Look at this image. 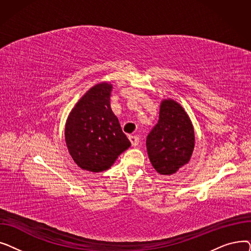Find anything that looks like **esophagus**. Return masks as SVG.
I'll list each match as a JSON object with an SVG mask.
<instances>
[{"instance_id": "esophagus-1", "label": "esophagus", "mask_w": 251, "mask_h": 251, "mask_svg": "<svg viewBox=\"0 0 251 251\" xmlns=\"http://www.w3.org/2000/svg\"><path fill=\"white\" fill-rule=\"evenodd\" d=\"M128 138H129V140H130L131 144H132V147H136V146H138V143H139V138H138L137 136H135V135H129V136H128Z\"/></svg>"}]
</instances>
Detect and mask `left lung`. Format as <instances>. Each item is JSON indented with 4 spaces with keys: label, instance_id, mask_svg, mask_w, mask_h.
I'll return each mask as SVG.
<instances>
[{
    "label": "left lung",
    "instance_id": "obj_1",
    "mask_svg": "<svg viewBox=\"0 0 251 251\" xmlns=\"http://www.w3.org/2000/svg\"><path fill=\"white\" fill-rule=\"evenodd\" d=\"M195 146L192 122L186 111L173 99L161 101L159 121L147 137L151 166L161 175L175 174L188 164Z\"/></svg>",
    "mask_w": 251,
    "mask_h": 251
}]
</instances>
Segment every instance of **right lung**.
<instances>
[{
  "instance_id": "obj_1",
  "label": "right lung",
  "mask_w": 251,
  "mask_h": 251,
  "mask_svg": "<svg viewBox=\"0 0 251 251\" xmlns=\"http://www.w3.org/2000/svg\"><path fill=\"white\" fill-rule=\"evenodd\" d=\"M113 85L100 82L90 87L69 113L65 142L75 164L99 173L110 169L131 143L111 109Z\"/></svg>"
}]
</instances>
